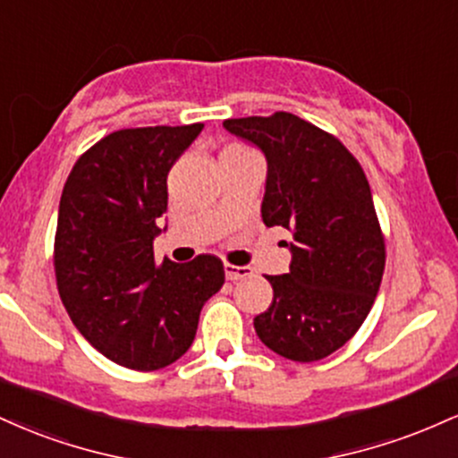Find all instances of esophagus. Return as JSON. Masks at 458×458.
<instances>
[{"mask_svg":"<svg viewBox=\"0 0 458 458\" xmlns=\"http://www.w3.org/2000/svg\"><path fill=\"white\" fill-rule=\"evenodd\" d=\"M224 273H225V280L234 282V280H243V277H250L251 269L250 267H236V265H228V262H225Z\"/></svg>","mask_w":458,"mask_h":458,"instance_id":"34e87169","label":"esophagus"}]
</instances>
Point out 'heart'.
<instances>
[{
    "instance_id": "1",
    "label": "heart",
    "mask_w": 458,
    "mask_h": 458,
    "mask_svg": "<svg viewBox=\"0 0 458 458\" xmlns=\"http://www.w3.org/2000/svg\"><path fill=\"white\" fill-rule=\"evenodd\" d=\"M247 148H241V146H228V148H225L222 155H247Z\"/></svg>"
}]
</instances>
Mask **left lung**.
<instances>
[{"instance_id": "8db88e82", "label": "left lung", "mask_w": 458, "mask_h": 458, "mask_svg": "<svg viewBox=\"0 0 458 458\" xmlns=\"http://www.w3.org/2000/svg\"><path fill=\"white\" fill-rule=\"evenodd\" d=\"M224 129L265 155L262 222L293 234L288 273L267 276L273 301L254 318L256 334L286 360H323L361 327L386 267L364 170L334 135L295 114L225 120Z\"/></svg>"}]
</instances>
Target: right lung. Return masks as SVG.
Returning a JSON list of instances; mask_svg holds the SVG:
<instances>
[{"mask_svg": "<svg viewBox=\"0 0 458 458\" xmlns=\"http://www.w3.org/2000/svg\"><path fill=\"white\" fill-rule=\"evenodd\" d=\"M204 124L123 129L79 157L60 198L57 291L83 338L107 360L157 370L185 355L199 312L224 284L217 256L155 265L167 172Z\"/></svg>", "mask_w": 458, "mask_h": 458, "instance_id": "1", "label": "right lung"}]
</instances>
